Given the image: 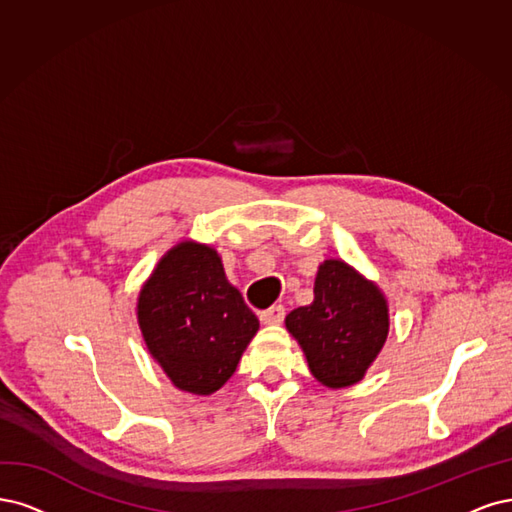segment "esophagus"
I'll return each mask as SVG.
<instances>
[{"instance_id":"34e87169","label":"esophagus","mask_w":512,"mask_h":512,"mask_svg":"<svg viewBox=\"0 0 512 512\" xmlns=\"http://www.w3.org/2000/svg\"><path fill=\"white\" fill-rule=\"evenodd\" d=\"M259 319H261V323H266V325H278V323H283V319H285V306L274 304V306H270L268 310H261V312H259Z\"/></svg>"}]
</instances>
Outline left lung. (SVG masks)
Returning a JSON list of instances; mask_svg holds the SVG:
<instances>
[{"instance_id": "obj_1", "label": "left lung", "mask_w": 512, "mask_h": 512, "mask_svg": "<svg viewBox=\"0 0 512 512\" xmlns=\"http://www.w3.org/2000/svg\"><path fill=\"white\" fill-rule=\"evenodd\" d=\"M289 334L300 342L308 368L329 389L359 383L381 353L389 332L383 293L340 259L317 272L315 302L291 310Z\"/></svg>"}]
</instances>
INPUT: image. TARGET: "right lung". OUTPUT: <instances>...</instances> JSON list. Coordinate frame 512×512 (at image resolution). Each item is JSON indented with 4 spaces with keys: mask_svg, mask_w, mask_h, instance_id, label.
Returning <instances> with one entry per match:
<instances>
[{
    "mask_svg": "<svg viewBox=\"0 0 512 512\" xmlns=\"http://www.w3.org/2000/svg\"><path fill=\"white\" fill-rule=\"evenodd\" d=\"M148 351L183 391L210 395L238 368L259 321L227 283L217 251L180 242L159 261L138 298Z\"/></svg>",
    "mask_w": 512,
    "mask_h": 512,
    "instance_id": "add662e5",
    "label": "right lung"
}]
</instances>
